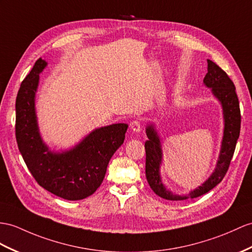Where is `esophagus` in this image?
Wrapping results in <instances>:
<instances>
[{
    "label": "esophagus",
    "mask_w": 252,
    "mask_h": 252,
    "mask_svg": "<svg viewBox=\"0 0 252 252\" xmlns=\"http://www.w3.org/2000/svg\"><path fill=\"white\" fill-rule=\"evenodd\" d=\"M130 129L133 132H140L141 131V124L138 121H132L130 123Z\"/></svg>",
    "instance_id": "esophagus-1"
}]
</instances>
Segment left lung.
Wrapping results in <instances>:
<instances>
[{
	"label": "left lung",
	"instance_id": "obj_1",
	"mask_svg": "<svg viewBox=\"0 0 252 252\" xmlns=\"http://www.w3.org/2000/svg\"><path fill=\"white\" fill-rule=\"evenodd\" d=\"M206 88L211 89L214 97L220 102L223 114V136L216 167L210 177L201 186L194 188L188 194H175L165 187L160 175L162 163V146L160 137L155 125L150 123L146 126L145 142V175L149 185L157 195L170 201H181L197 198L210 191L222 181L229 169L231 159L235 151L237 139L241 131V110L235 92V85L229 76L220 67L207 60V73L203 79Z\"/></svg>",
	"mask_w": 252,
	"mask_h": 252
}]
</instances>
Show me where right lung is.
Wrapping results in <instances>:
<instances>
[{
    "instance_id": "add662e5",
    "label": "right lung",
    "mask_w": 252,
    "mask_h": 252,
    "mask_svg": "<svg viewBox=\"0 0 252 252\" xmlns=\"http://www.w3.org/2000/svg\"><path fill=\"white\" fill-rule=\"evenodd\" d=\"M46 66L45 60L36 61L18 92V147L31 174L42 188L65 200H82L101 185L110 159L124 143L128 125L119 123L96 128L71 149L51 151L40 136L35 108L39 73Z\"/></svg>"
}]
</instances>
